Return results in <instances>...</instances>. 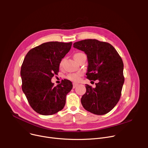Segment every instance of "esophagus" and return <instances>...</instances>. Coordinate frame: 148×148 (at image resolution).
Segmentation results:
<instances>
[{"mask_svg":"<svg viewBox=\"0 0 148 148\" xmlns=\"http://www.w3.org/2000/svg\"><path fill=\"white\" fill-rule=\"evenodd\" d=\"M73 89L77 87V85H78V84H77V83H73Z\"/></svg>","mask_w":148,"mask_h":148,"instance_id":"1","label":"esophagus"}]
</instances>
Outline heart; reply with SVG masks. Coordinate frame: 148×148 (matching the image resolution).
Masks as SVG:
<instances>
[{"mask_svg": "<svg viewBox=\"0 0 148 148\" xmlns=\"http://www.w3.org/2000/svg\"><path fill=\"white\" fill-rule=\"evenodd\" d=\"M83 54H84L82 53H77L74 54V58L75 59V60L77 62H78L79 60V59H80V58L82 55H83ZM64 61V59H62V60L60 61V62L59 66H60V68L62 67V66H63ZM82 74H83V73L81 72V71L78 72V73H71V74H68V75H67V77H66V78H67L68 80H71V81H73V82H77V81L79 80L80 77Z\"/></svg>", "mask_w": 148, "mask_h": 148, "instance_id": "1", "label": "heart"}]
</instances>
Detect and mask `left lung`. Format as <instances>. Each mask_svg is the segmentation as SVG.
<instances>
[{"label": "left lung", "instance_id": "1", "mask_svg": "<svg viewBox=\"0 0 148 148\" xmlns=\"http://www.w3.org/2000/svg\"><path fill=\"white\" fill-rule=\"evenodd\" d=\"M74 47L87 54L86 78L98 80L96 87L86 84L81 103L85 110L97 115L105 114L117 104L124 83L121 57L109 43L97 40H84L74 43Z\"/></svg>", "mask_w": 148, "mask_h": 148}]
</instances>
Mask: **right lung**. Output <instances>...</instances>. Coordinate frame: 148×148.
Segmentation results:
<instances>
[{"instance_id": "add662e5", "label": "right lung", "mask_w": 148, "mask_h": 148, "mask_svg": "<svg viewBox=\"0 0 148 148\" xmlns=\"http://www.w3.org/2000/svg\"><path fill=\"white\" fill-rule=\"evenodd\" d=\"M72 42H47L32 49L26 55L20 75L22 90L30 107L42 115L63 109L66 96L73 88L71 81L62 80L54 86L51 80L59 71V64L71 48Z\"/></svg>"}]
</instances>
